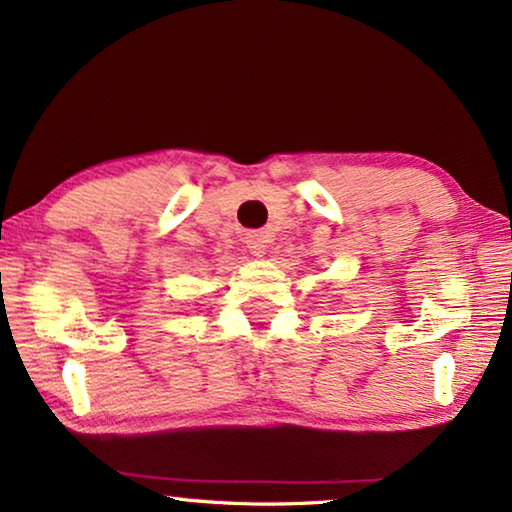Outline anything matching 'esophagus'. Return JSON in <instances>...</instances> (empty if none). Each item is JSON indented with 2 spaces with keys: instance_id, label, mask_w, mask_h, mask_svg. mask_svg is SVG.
Returning a JSON list of instances; mask_svg holds the SVG:
<instances>
[{
  "instance_id": "1",
  "label": "esophagus",
  "mask_w": 512,
  "mask_h": 512,
  "mask_svg": "<svg viewBox=\"0 0 512 512\" xmlns=\"http://www.w3.org/2000/svg\"><path fill=\"white\" fill-rule=\"evenodd\" d=\"M244 244H247V249L254 256H263L265 247H268V237H265L263 233H247V237H244Z\"/></svg>"
}]
</instances>
